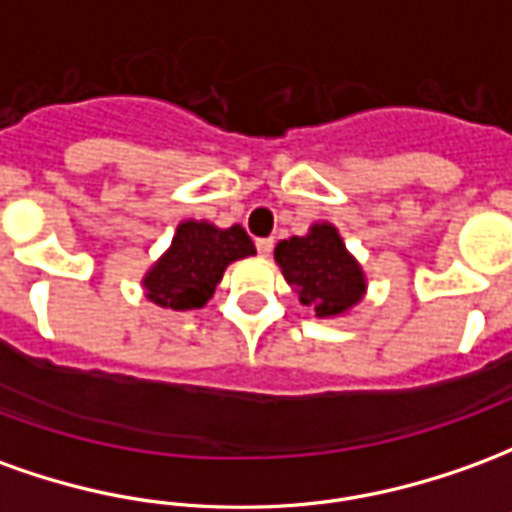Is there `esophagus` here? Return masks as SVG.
Returning <instances> with one entry per match:
<instances>
[{
	"label": "esophagus",
	"instance_id": "obj_1",
	"mask_svg": "<svg viewBox=\"0 0 512 512\" xmlns=\"http://www.w3.org/2000/svg\"><path fill=\"white\" fill-rule=\"evenodd\" d=\"M257 252H260V255L263 257H268L271 255V249H274V241H271V238H257Z\"/></svg>",
	"mask_w": 512,
	"mask_h": 512
}]
</instances>
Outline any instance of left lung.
<instances>
[{
  "mask_svg": "<svg viewBox=\"0 0 512 512\" xmlns=\"http://www.w3.org/2000/svg\"><path fill=\"white\" fill-rule=\"evenodd\" d=\"M274 260L299 302L316 310L318 318L343 316L366 296V271L330 221H318L307 235L280 241Z\"/></svg>",
  "mask_w": 512,
  "mask_h": 512,
  "instance_id": "left-lung-1",
  "label": "left lung"
}]
</instances>
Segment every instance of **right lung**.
Wrapping results in <instances>:
<instances>
[{"mask_svg":"<svg viewBox=\"0 0 512 512\" xmlns=\"http://www.w3.org/2000/svg\"><path fill=\"white\" fill-rule=\"evenodd\" d=\"M255 255V244L241 224L221 230L210 221H182L171 246L144 274L149 302L169 310H199L207 305L224 271L235 260Z\"/></svg>","mask_w":512,"mask_h":512,"instance_id":"obj_1","label":"right lung"}]
</instances>
